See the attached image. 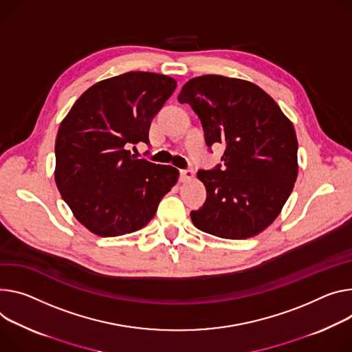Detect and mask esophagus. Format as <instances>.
I'll return each instance as SVG.
<instances>
[{
  "mask_svg": "<svg viewBox=\"0 0 352 352\" xmlns=\"http://www.w3.org/2000/svg\"><path fill=\"white\" fill-rule=\"evenodd\" d=\"M192 178H194V171H192V170H181V171H179V179H181L182 182L190 181Z\"/></svg>",
  "mask_w": 352,
  "mask_h": 352,
  "instance_id": "1",
  "label": "esophagus"
}]
</instances>
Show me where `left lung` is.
Listing matches in <instances>:
<instances>
[{"mask_svg":"<svg viewBox=\"0 0 352 352\" xmlns=\"http://www.w3.org/2000/svg\"><path fill=\"white\" fill-rule=\"evenodd\" d=\"M178 101L199 116L208 147L225 146L223 164L197 174L206 201L190 212L195 228L221 239L257 236L278 217L298 177L292 122L264 89L240 78H192Z\"/></svg>","mask_w":352,"mask_h":352,"instance_id":"1","label":"left lung"}]
</instances>
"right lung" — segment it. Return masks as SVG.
<instances>
[{"mask_svg": "<svg viewBox=\"0 0 352 352\" xmlns=\"http://www.w3.org/2000/svg\"><path fill=\"white\" fill-rule=\"evenodd\" d=\"M177 87L164 74L131 72L89 87L60 123L54 179L74 217L101 237L133 233L154 217L178 170L139 160L151 119Z\"/></svg>", "mask_w": 352, "mask_h": 352, "instance_id": "right-lung-1", "label": "right lung"}]
</instances>
